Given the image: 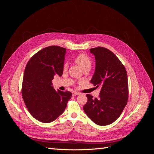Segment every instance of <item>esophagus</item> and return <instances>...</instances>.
<instances>
[{"mask_svg":"<svg viewBox=\"0 0 154 154\" xmlns=\"http://www.w3.org/2000/svg\"><path fill=\"white\" fill-rule=\"evenodd\" d=\"M80 92H76V91H74L72 92V95L73 96H78V95H80Z\"/></svg>","mask_w":154,"mask_h":154,"instance_id":"obj_1","label":"esophagus"}]
</instances>
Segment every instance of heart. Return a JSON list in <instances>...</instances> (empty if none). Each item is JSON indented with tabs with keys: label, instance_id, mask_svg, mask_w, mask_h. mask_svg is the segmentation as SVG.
<instances>
[{
	"label": "heart",
	"instance_id": "obj_1",
	"mask_svg": "<svg viewBox=\"0 0 154 154\" xmlns=\"http://www.w3.org/2000/svg\"><path fill=\"white\" fill-rule=\"evenodd\" d=\"M75 62L80 66L83 70L88 68L91 69L92 66V62L90 58H88L87 55L84 54H79L78 57L74 59ZM67 69V64L65 63L63 65V70H66Z\"/></svg>",
	"mask_w": 154,
	"mask_h": 154
}]
</instances>
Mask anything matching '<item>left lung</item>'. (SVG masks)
<instances>
[{
	"label": "left lung",
	"instance_id": "1",
	"mask_svg": "<svg viewBox=\"0 0 154 154\" xmlns=\"http://www.w3.org/2000/svg\"><path fill=\"white\" fill-rule=\"evenodd\" d=\"M94 55L96 67L91 83L100 87L99 97L87 94L83 110L93 122L105 126L117 119L127 103V73L122 63L110 50L102 47L90 49Z\"/></svg>",
	"mask_w": 154,
	"mask_h": 154
}]
</instances>
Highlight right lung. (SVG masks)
<instances>
[{"label":"right lung","instance_id":"add662e5","mask_svg":"<svg viewBox=\"0 0 154 154\" xmlns=\"http://www.w3.org/2000/svg\"><path fill=\"white\" fill-rule=\"evenodd\" d=\"M66 49L49 46L36 53L27 62L23 77L22 95L31 116L40 122H53L66 109L71 98L69 91H56L54 76H61Z\"/></svg>","mask_w":154,"mask_h":154}]
</instances>
